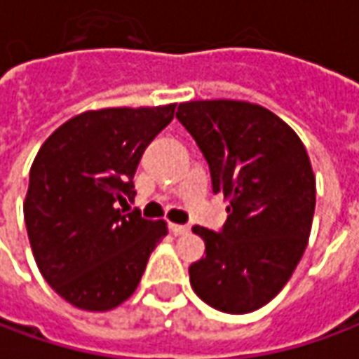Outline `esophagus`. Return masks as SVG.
<instances>
[{"label": "esophagus", "instance_id": "obj_1", "mask_svg": "<svg viewBox=\"0 0 359 359\" xmlns=\"http://www.w3.org/2000/svg\"><path fill=\"white\" fill-rule=\"evenodd\" d=\"M169 231H171L175 236H182V234L190 233V226L188 225H177V223H171L169 225Z\"/></svg>", "mask_w": 359, "mask_h": 359}]
</instances>
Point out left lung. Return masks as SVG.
<instances>
[{"mask_svg": "<svg viewBox=\"0 0 359 359\" xmlns=\"http://www.w3.org/2000/svg\"><path fill=\"white\" fill-rule=\"evenodd\" d=\"M177 118L210 165L213 194L229 200L217 233L192 226L205 257L190 265V285L219 311H256L283 290L308 246L316 210L308 151L283 118L256 103L187 102Z\"/></svg>", "mask_w": 359, "mask_h": 359, "instance_id": "8db88e82", "label": "left lung"}]
</instances>
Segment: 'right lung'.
<instances>
[{"label":"right lung","mask_w":359,"mask_h":359,"mask_svg":"<svg viewBox=\"0 0 359 359\" xmlns=\"http://www.w3.org/2000/svg\"><path fill=\"white\" fill-rule=\"evenodd\" d=\"M161 107L76 115L51 134L30 167L25 223L38 269L55 292L86 311L130 298L165 221L125 213L144 149L175 117Z\"/></svg>","instance_id":"1"}]
</instances>
